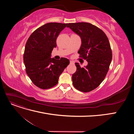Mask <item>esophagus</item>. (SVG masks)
<instances>
[{"instance_id":"obj_1","label":"esophagus","mask_w":134,"mask_h":134,"mask_svg":"<svg viewBox=\"0 0 134 134\" xmlns=\"http://www.w3.org/2000/svg\"><path fill=\"white\" fill-rule=\"evenodd\" d=\"M70 64H74V62H72V61H70Z\"/></svg>"}]
</instances>
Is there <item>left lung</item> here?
<instances>
[{
  "mask_svg": "<svg viewBox=\"0 0 134 134\" xmlns=\"http://www.w3.org/2000/svg\"><path fill=\"white\" fill-rule=\"evenodd\" d=\"M67 27L80 36L82 44L78 52L88 62L84 68L75 63L76 71L72 75V84L81 92L92 91L103 82L111 63L109 40L102 30L90 23H69Z\"/></svg>",
  "mask_w": 134,
  "mask_h": 134,
  "instance_id": "8db88e82",
  "label": "left lung"
}]
</instances>
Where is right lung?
<instances>
[{
  "label": "right lung",
  "instance_id": "right-lung-1",
  "mask_svg": "<svg viewBox=\"0 0 134 134\" xmlns=\"http://www.w3.org/2000/svg\"><path fill=\"white\" fill-rule=\"evenodd\" d=\"M68 23H48L36 30L25 46L23 62L26 71L36 86L46 90L58 83L60 75L70 63L69 60L51 58L56 47V38Z\"/></svg>",
  "mask_w": 134,
  "mask_h": 134
}]
</instances>
